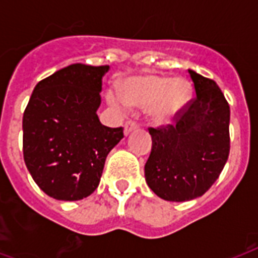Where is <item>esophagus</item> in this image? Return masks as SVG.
Wrapping results in <instances>:
<instances>
[{"label": "esophagus", "instance_id": "esophagus-1", "mask_svg": "<svg viewBox=\"0 0 258 258\" xmlns=\"http://www.w3.org/2000/svg\"><path fill=\"white\" fill-rule=\"evenodd\" d=\"M137 128H138V124L135 123V121H133V120L125 121V124H124V134H125V135H128L130 133H133L134 130H137Z\"/></svg>", "mask_w": 258, "mask_h": 258}]
</instances>
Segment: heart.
Returning a JSON list of instances; mask_svg holds the SVG:
<instances>
[{"label":"heart","mask_w":258,"mask_h":258,"mask_svg":"<svg viewBox=\"0 0 258 258\" xmlns=\"http://www.w3.org/2000/svg\"><path fill=\"white\" fill-rule=\"evenodd\" d=\"M191 88L183 79L165 76H142L123 83L121 95L116 89H109L107 100L115 108L131 105L149 109V116L155 124H167L175 119L190 100Z\"/></svg>","instance_id":"obj_1"}]
</instances>
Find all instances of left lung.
Masks as SVG:
<instances>
[{
	"instance_id": "left-lung-1",
	"label": "left lung",
	"mask_w": 258,
	"mask_h": 258,
	"mask_svg": "<svg viewBox=\"0 0 258 258\" xmlns=\"http://www.w3.org/2000/svg\"><path fill=\"white\" fill-rule=\"evenodd\" d=\"M196 97L175 125L149 128L146 182L159 198L184 202L204 196L220 176L230 150V108L214 80L192 70Z\"/></svg>"
}]
</instances>
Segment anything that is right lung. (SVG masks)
Here are the masks:
<instances>
[{"label":"right lung","mask_w":258,"mask_h":258,"mask_svg":"<svg viewBox=\"0 0 258 258\" xmlns=\"http://www.w3.org/2000/svg\"><path fill=\"white\" fill-rule=\"evenodd\" d=\"M108 66L72 64L37 83L22 117L24 161L38 187L58 201L91 196L123 128L100 123Z\"/></svg>","instance_id":"right-lung-1"}]
</instances>
